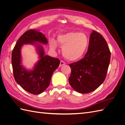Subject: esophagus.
<instances>
[{"mask_svg":"<svg viewBox=\"0 0 125 125\" xmlns=\"http://www.w3.org/2000/svg\"><path fill=\"white\" fill-rule=\"evenodd\" d=\"M65 65V62H63V61H60V65H59V66L60 67H62V66H63V65Z\"/></svg>","mask_w":125,"mask_h":125,"instance_id":"esophagus-1","label":"esophagus"}]
</instances>
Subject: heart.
Instances as JSON below:
<instances>
[{
  "instance_id": "b5f03b06",
  "label": "heart",
  "mask_w": 125,
  "mask_h": 125,
  "mask_svg": "<svg viewBox=\"0 0 125 125\" xmlns=\"http://www.w3.org/2000/svg\"><path fill=\"white\" fill-rule=\"evenodd\" d=\"M57 41L62 46L63 56L70 61H76L80 59L84 55L89 45V39L83 33L71 32L59 35ZM50 47L55 50L57 47L56 42L52 40Z\"/></svg>"
}]
</instances>
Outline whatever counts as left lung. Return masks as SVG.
<instances>
[{"label":"left lung","instance_id":"1","mask_svg":"<svg viewBox=\"0 0 125 125\" xmlns=\"http://www.w3.org/2000/svg\"><path fill=\"white\" fill-rule=\"evenodd\" d=\"M110 59L107 42L100 33L92 31L84 58L69 64L71 69L69 78L71 86L80 93H88L96 90L105 80Z\"/></svg>","mask_w":125,"mask_h":125}]
</instances>
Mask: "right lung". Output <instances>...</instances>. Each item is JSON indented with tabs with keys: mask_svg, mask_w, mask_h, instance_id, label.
Returning <instances> with one entry per match:
<instances>
[{
	"mask_svg": "<svg viewBox=\"0 0 125 125\" xmlns=\"http://www.w3.org/2000/svg\"><path fill=\"white\" fill-rule=\"evenodd\" d=\"M48 43L45 35L39 30H29L21 36L12 52L13 75L17 83L30 93L39 94L49 86L52 73L58 67L60 60L45 54L43 45ZM34 46L39 59L32 70H28L22 63L21 48L24 44Z\"/></svg>",
	"mask_w": 125,
	"mask_h": 125,
	"instance_id": "right-lung-1",
	"label": "right lung"
}]
</instances>
